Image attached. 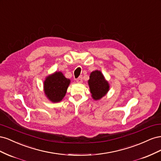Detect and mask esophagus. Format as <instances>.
Masks as SVG:
<instances>
[{
    "label": "esophagus",
    "mask_w": 161,
    "mask_h": 161,
    "mask_svg": "<svg viewBox=\"0 0 161 161\" xmlns=\"http://www.w3.org/2000/svg\"><path fill=\"white\" fill-rule=\"evenodd\" d=\"M76 80V82H78V83H81V82H82V76H79Z\"/></svg>",
    "instance_id": "esophagus-1"
}]
</instances>
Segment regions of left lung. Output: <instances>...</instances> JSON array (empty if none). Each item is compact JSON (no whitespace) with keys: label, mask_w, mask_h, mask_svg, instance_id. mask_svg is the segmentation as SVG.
<instances>
[{"label":"left lung","mask_w":161,"mask_h":161,"mask_svg":"<svg viewBox=\"0 0 161 161\" xmlns=\"http://www.w3.org/2000/svg\"><path fill=\"white\" fill-rule=\"evenodd\" d=\"M92 98L95 101L100 100L108 93L109 90V84L100 70L92 71L88 80Z\"/></svg>","instance_id":"obj_1"}]
</instances>
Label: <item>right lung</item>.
Instances as JSON below:
<instances>
[{"mask_svg":"<svg viewBox=\"0 0 161 161\" xmlns=\"http://www.w3.org/2000/svg\"><path fill=\"white\" fill-rule=\"evenodd\" d=\"M70 80L59 71L46 76L43 82V91L47 98L52 103L61 101L66 95Z\"/></svg>","mask_w":161,"mask_h":161,"instance_id":"1","label":"right lung"}]
</instances>
